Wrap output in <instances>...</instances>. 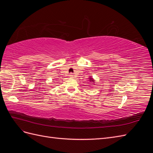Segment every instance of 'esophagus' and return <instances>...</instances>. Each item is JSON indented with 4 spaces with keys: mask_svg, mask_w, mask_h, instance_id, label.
<instances>
[{
    "mask_svg": "<svg viewBox=\"0 0 153 153\" xmlns=\"http://www.w3.org/2000/svg\"><path fill=\"white\" fill-rule=\"evenodd\" d=\"M69 77H70V78H73V77H74V76H73V73H70V74H69Z\"/></svg>",
    "mask_w": 153,
    "mask_h": 153,
    "instance_id": "esophagus-1",
    "label": "esophagus"
}]
</instances>
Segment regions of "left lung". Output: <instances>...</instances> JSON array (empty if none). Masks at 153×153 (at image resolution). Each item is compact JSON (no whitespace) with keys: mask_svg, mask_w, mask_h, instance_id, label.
<instances>
[{"mask_svg":"<svg viewBox=\"0 0 153 153\" xmlns=\"http://www.w3.org/2000/svg\"><path fill=\"white\" fill-rule=\"evenodd\" d=\"M89 79H90L89 80H90V82H94V80H93V78L91 77V78H89Z\"/></svg>","mask_w":153,"mask_h":153,"instance_id":"obj_1","label":"left lung"}]
</instances>
